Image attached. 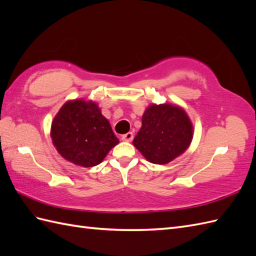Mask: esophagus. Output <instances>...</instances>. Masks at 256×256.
Returning a JSON list of instances; mask_svg holds the SVG:
<instances>
[{
	"label": "esophagus",
	"mask_w": 256,
	"mask_h": 256,
	"mask_svg": "<svg viewBox=\"0 0 256 256\" xmlns=\"http://www.w3.org/2000/svg\"><path fill=\"white\" fill-rule=\"evenodd\" d=\"M133 133L132 132H128V133H126V134H124L122 137H121V140H123V142H132L133 140Z\"/></svg>",
	"instance_id": "obj_1"
}]
</instances>
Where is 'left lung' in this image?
<instances>
[{"label": "left lung", "mask_w": 256, "mask_h": 256, "mask_svg": "<svg viewBox=\"0 0 256 256\" xmlns=\"http://www.w3.org/2000/svg\"><path fill=\"white\" fill-rule=\"evenodd\" d=\"M194 137L186 111L178 104H152L142 118V128L133 145L154 164H166L184 154Z\"/></svg>", "instance_id": "left-lung-1"}]
</instances>
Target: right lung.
Instances as JSON below:
<instances>
[{
	"label": "right lung",
	"instance_id": "add662e5",
	"mask_svg": "<svg viewBox=\"0 0 256 256\" xmlns=\"http://www.w3.org/2000/svg\"><path fill=\"white\" fill-rule=\"evenodd\" d=\"M50 137L64 159L84 168L100 164L119 144L98 104L83 98L62 104L52 122Z\"/></svg>",
	"mask_w": 256,
	"mask_h": 256
}]
</instances>
